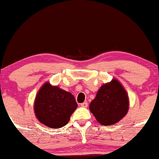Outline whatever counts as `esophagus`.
Returning a JSON list of instances; mask_svg holds the SVG:
<instances>
[{
  "label": "esophagus",
  "instance_id": "obj_1",
  "mask_svg": "<svg viewBox=\"0 0 159 159\" xmlns=\"http://www.w3.org/2000/svg\"><path fill=\"white\" fill-rule=\"evenodd\" d=\"M81 106L83 107H87V106H88V103L87 102H83L81 104Z\"/></svg>",
  "mask_w": 159,
  "mask_h": 159
}]
</instances>
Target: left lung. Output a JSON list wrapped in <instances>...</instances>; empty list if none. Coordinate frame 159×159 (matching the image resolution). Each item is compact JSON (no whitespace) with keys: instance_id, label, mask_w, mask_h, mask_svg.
<instances>
[{"instance_id":"left-lung-1","label":"left lung","mask_w":159,"mask_h":159,"mask_svg":"<svg viewBox=\"0 0 159 159\" xmlns=\"http://www.w3.org/2000/svg\"><path fill=\"white\" fill-rule=\"evenodd\" d=\"M129 98L123 86L116 79L102 85L90 102V110L101 125L119 122L129 110Z\"/></svg>"}]
</instances>
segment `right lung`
Masks as SVG:
<instances>
[{
	"label": "right lung",
	"instance_id": "obj_1",
	"mask_svg": "<svg viewBox=\"0 0 159 159\" xmlns=\"http://www.w3.org/2000/svg\"><path fill=\"white\" fill-rule=\"evenodd\" d=\"M77 107L73 95L45 83L36 97L34 111L40 123L50 128H61L68 123Z\"/></svg>",
	"mask_w": 159,
	"mask_h": 159
}]
</instances>
